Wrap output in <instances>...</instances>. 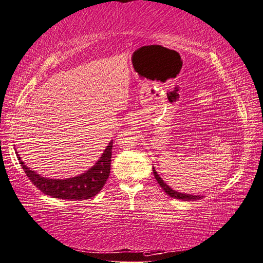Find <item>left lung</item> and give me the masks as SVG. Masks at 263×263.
<instances>
[{"instance_id":"8db88e82","label":"left lung","mask_w":263,"mask_h":263,"mask_svg":"<svg viewBox=\"0 0 263 263\" xmlns=\"http://www.w3.org/2000/svg\"><path fill=\"white\" fill-rule=\"evenodd\" d=\"M153 172H154V176H155L157 182L159 183V186L162 187V189L170 197H173V198H177V199H182V200H196L202 198V196H196V195H189V194H182V193H178L176 190H173L172 188H170L167 184L163 181L162 178L158 176L155 167H153Z\"/></svg>"}]
</instances>
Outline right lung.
<instances>
[{"mask_svg": "<svg viewBox=\"0 0 263 263\" xmlns=\"http://www.w3.org/2000/svg\"><path fill=\"white\" fill-rule=\"evenodd\" d=\"M111 149L112 140L105 149L99 161L89 171L81 174V176L65 180L46 179L40 176V174L32 171V170H29L25 165L17 152H15V154H17L18 161L24 168L26 176L32 181L34 186L39 188L43 194L60 199L82 200L95 197L102 189V187L105 186L110 173Z\"/></svg>", "mask_w": 263, "mask_h": 263, "instance_id": "obj_1", "label": "right lung"}]
</instances>
